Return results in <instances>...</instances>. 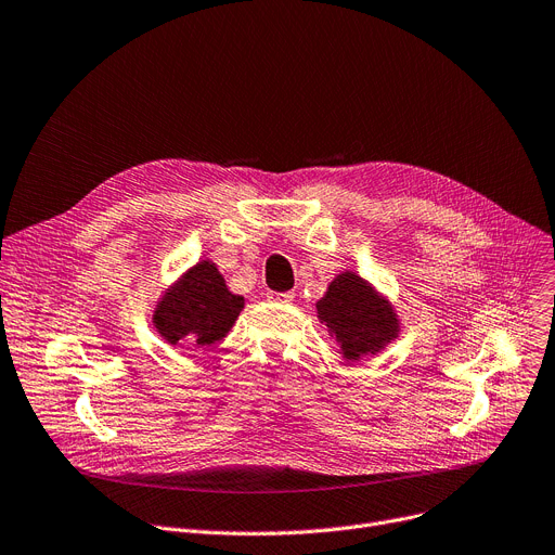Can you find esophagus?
Here are the masks:
<instances>
[{"mask_svg": "<svg viewBox=\"0 0 555 555\" xmlns=\"http://www.w3.org/2000/svg\"><path fill=\"white\" fill-rule=\"evenodd\" d=\"M268 299L276 301V304H289V301L295 299V293H270Z\"/></svg>", "mask_w": 555, "mask_h": 555, "instance_id": "esophagus-1", "label": "esophagus"}]
</instances>
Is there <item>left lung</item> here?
<instances>
[{
	"label": "left lung",
	"mask_w": 555,
	"mask_h": 555,
	"mask_svg": "<svg viewBox=\"0 0 555 555\" xmlns=\"http://www.w3.org/2000/svg\"><path fill=\"white\" fill-rule=\"evenodd\" d=\"M317 319L328 328L346 362L377 356L400 333L391 301L351 270L331 281L326 295L317 301Z\"/></svg>",
	"instance_id": "8db88e82"
}]
</instances>
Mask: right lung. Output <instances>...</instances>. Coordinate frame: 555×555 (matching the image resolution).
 Here are the masks:
<instances>
[{"mask_svg": "<svg viewBox=\"0 0 555 555\" xmlns=\"http://www.w3.org/2000/svg\"><path fill=\"white\" fill-rule=\"evenodd\" d=\"M243 308L245 299L229 293L216 262L204 258L162 295L153 326L164 341L195 351L224 339Z\"/></svg>", "mask_w": 555, "mask_h": 555, "instance_id": "obj_1", "label": "right lung"}]
</instances>
